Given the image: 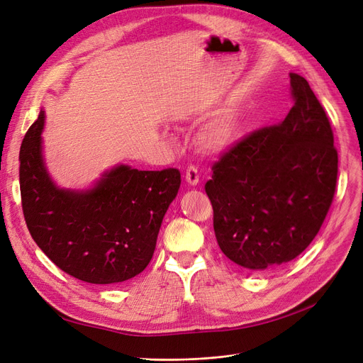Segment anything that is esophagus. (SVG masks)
<instances>
[{
    "label": "esophagus",
    "mask_w": 363,
    "mask_h": 363,
    "mask_svg": "<svg viewBox=\"0 0 363 363\" xmlns=\"http://www.w3.org/2000/svg\"><path fill=\"white\" fill-rule=\"evenodd\" d=\"M185 181L190 184V185H197L199 181H200V177H199V172L194 166H188L186 172H185Z\"/></svg>",
    "instance_id": "34e87169"
}]
</instances>
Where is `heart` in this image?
<instances>
[{"instance_id":"b5f03b06","label":"heart","mask_w":363,"mask_h":363,"mask_svg":"<svg viewBox=\"0 0 363 363\" xmlns=\"http://www.w3.org/2000/svg\"><path fill=\"white\" fill-rule=\"evenodd\" d=\"M243 135V118L239 113L228 111L211 120L200 132V144L204 150L219 152L238 144Z\"/></svg>"}]
</instances>
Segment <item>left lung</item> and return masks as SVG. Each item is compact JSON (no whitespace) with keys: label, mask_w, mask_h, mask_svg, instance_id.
Here are the masks:
<instances>
[{"label":"left lung","mask_w":363,"mask_h":363,"mask_svg":"<svg viewBox=\"0 0 363 363\" xmlns=\"http://www.w3.org/2000/svg\"><path fill=\"white\" fill-rule=\"evenodd\" d=\"M289 77L294 106L286 118L234 144L204 185L220 250L249 272L276 269L304 252L335 194L330 123L306 78Z\"/></svg>","instance_id":"1"}]
</instances>
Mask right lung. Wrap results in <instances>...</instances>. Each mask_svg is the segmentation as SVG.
Returning a JSON list of instances; mask_svg holds the SVG:
<instances>
[{"label": "right lung", "instance_id": "add662e5", "mask_svg": "<svg viewBox=\"0 0 363 363\" xmlns=\"http://www.w3.org/2000/svg\"><path fill=\"white\" fill-rule=\"evenodd\" d=\"M44 111L19 152L22 211L38 247L62 272L111 285L144 272L169 204L181 185L178 169L138 170L120 164L86 191L62 190L43 160Z\"/></svg>", "mask_w": 363, "mask_h": 363}]
</instances>
